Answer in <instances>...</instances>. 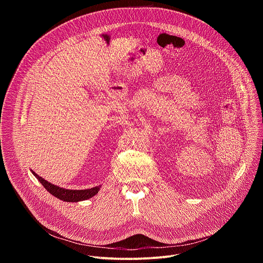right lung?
<instances>
[{
    "mask_svg": "<svg viewBox=\"0 0 263 263\" xmlns=\"http://www.w3.org/2000/svg\"><path fill=\"white\" fill-rule=\"evenodd\" d=\"M32 174L39 179V181L44 185L45 189L54 197L64 201V202H79V201H84L87 199H90L91 197L96 196L99 191H100V186L92 187V189L89 190H81V191H76V190H64L61 189L59 186H56L48 181H46L44 178L40 177L36 173L32 171Z\"/></svg>",
    "mask_w": 263,
    "mask_h": 263,
    "instance_id": "obj_1",
    "label": "right lung"
}]
</instances>
